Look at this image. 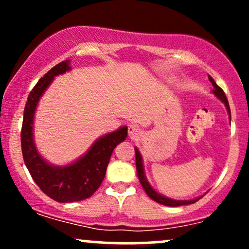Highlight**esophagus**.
<instances>
[{
    "label": "esophagus",
    "instance_id": "esophagus-1",
    "mask_svg": "<svg viewBox=\"0 0 249 249\" xmlns=\"http://www.w3.org/2000/svg\"><path fill=\"white\" fill-rule=\"evenodd\" d=\"M127 133H128V137H130V138H134V137H137L139 133H141V128L137 126V125L131 124V125H128Z\"/></svg>",
    "mask_w": 249,
    "mask_h": 249
}]
</instances>
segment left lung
<instances>
[{"mask_svg": "<svg viewBox=\"0 0 249 249\" xmlns=\"http://www.w3.org/2000/svg\"><path fill=\"white\" fill-rule=\"evenodd\" d=\"M210 77V82L212 83L213 85V95L216 97V98L220 99V102L224 103V105L226 107V110H227L228 112V116H230V119H231V110H230V104H228V101L227 98H226V95L225 92L222 91L221 88H219L218 85H216V83L214 82V79L212 78L211 76ZM134 152H136V167H137V174H138V178H139V181H141L142 188L145 190V192L148 196H150L151 199L154 200V201L159 202V204L161 205H165V206H171V207H179V206H184V205H191V204H194L196 201H198L199 199L202 198V196H196V198L194 199H190V200H176V199H171V198H167V196H165L164 194L157 192L154 188L151 186V184L148 182V180L146 178V174H145V170H144V161H142V153L139 152L138 147H134Z\"/></svg>", "mask_w": 249, "mask_h": 249, "instance_id": "1", "label": "left lung"}]
</instances>
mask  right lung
Returning a JSON list of instances; mask_svg holds the SVG:
<instances>
[{
    "instance_id": "right-lung-1",
    "label": "right lung",
    "mask_w": 249,
    "mask_h": 249,
    "mask_svg": "<svg viewBox=\"0 0 249 249\" xmlns=\"http://www.w3.org/2000/svg\"><path fill=\"white\" fill-rule=\"evenodd\" d=\"M70 59L58 63L37 82L24 107L21 145L24 164L37 186L58 202H75L90 198L104 180L111 154L127 137V126L101 136L83 156L67 165H53L38 152L34 136V122L39 99L56 76L71 70Z\"/></svg>"
}]
</instances>
